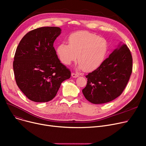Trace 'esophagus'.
Returning a JSON list of instances; mask_svg holds the SVG:
<instances>
[{
    "label": "esophagus",
    "instance_id": "1",
    "mask_svg": "<svg viewBox=\"0 0 146 146\" xmlns=\"http://www.w3.org/2000/svg\"><path fill=\"white\" fill-rule=\"evenodd\" d=\"M72 76L74 78H78L79 76V73H72Z\"/></svg>",
    "mask_w": 146,
    "mask_h": 146
}]
</instances>
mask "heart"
Wrapping results in <instances>:
<instances>
[{"label": "heart", "instance_id": "heart-1", "mask_svg": "<svg viewBox=\"0 0 146 146\" xmlns=\"http://www.w3.org/2000/svg\"><path fill=\"white\" fill-rule=\"evenodd\" d=\"M61 62L70 65L78 58L79 67L87 72L100 66L106 57L108 45L104 38L87 31H79L68 37V44L61 43L57 48ZM78 57H77V56Z\"/></svg>", "mask_w": 146, "mask_h": 146}]
</instances>
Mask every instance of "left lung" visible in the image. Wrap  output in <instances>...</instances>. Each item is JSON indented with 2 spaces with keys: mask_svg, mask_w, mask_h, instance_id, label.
<instances>
[{
  "mask_svg": "<svg viewBox=\"0 0 146 146\" xmlns=\"http://www.w3.org/2000/svg\"><path fill=\"white\" fill-rule=\"evenodd\" d=\"M133 70V58L127 46L118 47L95 70L86 76L87 85L82 90L90 102L101 104L118 97L125 88Z\"/></svg>",
  "mask_w": 146,
  "mask_h": 146,
  "instance_id": "1",
  "label": "left lung"
}]
</instances>
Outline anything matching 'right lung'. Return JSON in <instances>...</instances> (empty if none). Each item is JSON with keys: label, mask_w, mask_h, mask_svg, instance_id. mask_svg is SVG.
<instances>
[{"label": "right lung", "mask_w": 146, "mask_h": 146, "mask_svg": "<svg viewBox=\"0 0 146 146\" xmlns=\"http://www.w3.org/2000/svg\"><path fill=\"white\" fill-rule=\"evenodd\" d=\"M59 27H41L22 38L15 54V78L21 90L31 101L47 102L54 98L61 83L71 72L60 63L53 47L61 34Z\"/></svg>", "instance_id": "obj_1"}]
</instances>
